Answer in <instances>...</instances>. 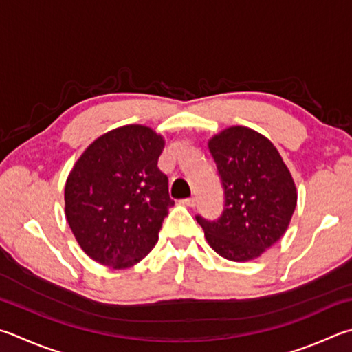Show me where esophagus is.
<instances>
[{
    "mask_svg": "<svg viewBox=\"0 0 352 352\" xmlns=\"http://www.w3.org/2000/svg\"><path fill=\"white\" fill-rule=\"evenodd\" d=\"M182 203L184 204V206H189V208H194L195 204H197V200L194 197H190V198H184V200H182Z\"/></svg>",
    "mask_w": 352,
    "mask_h": 352,
    "instance_id": "obj_1",
    "label": "esophagus"
}]
</instances>
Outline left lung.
Here are the masks:
<instances>
[{
    "label": "left lung",
    "instance_id": "left-lung-1",
    "mask_svg": "<svg viewBox=\"0 0 352 352\" xmlns=\"http://www.w3.org/2000/svg\"><path fill=\"white\" fill-rule=\"evenodd\" d=\"M208 146L225 188V210L217 221H197L223 258H258L283 237L296 210L291 170L271 140L251 127H226Z\"/></svg>",
    "mask_w": 352,
    "mask_h": 352
}]
</instances>
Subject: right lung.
<instances>
[{
	"label": "right lung",
	"instance_id": "1",
	"mask_svg": "<svg viewBox=\"0 0 352 352\" xmlns=\"http://www.w3.org/2000/svg\"><path fill=\"white\" fill-rule=\"evenodd\" d=\"M164 137L126 124L100 135L69 172L65 214L80 248L112 270L142 261L158 241L174 200L158 169Z\"/></svg>",
	"mask_w": 352,
	"mask_h": 352
}]
</instances>
